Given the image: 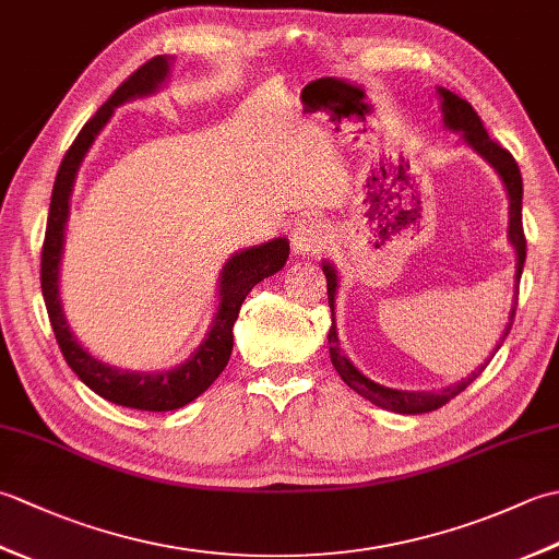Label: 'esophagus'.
Listing matches in <instances>:
<instances>
[{"mask_svg":"<svg viewBox=\"0 0 559 559\" xmlns=\"http://www.w3.org/2000/svg\"><path fill=\"white\" fill-rule=\"evenodd\" d=\"M329 228L322 221L307 218L293 228V249L295 254H319L329 245Z\"/></svg>","mask_w":559,"mask_h":559,"instance_id":"34e87169","label":"esophagus"}]
</instances>
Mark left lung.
<instances>
[{
    "mask_svg": "<svg viewBox=\"0 0 559 559\" xmlns=\"http://www.w3.org/2000/svg\"><path fill=\"white\" fill-rule=\"evenodd\" d=\"M437 96H439V100H442L444 127L451 129V132H461L463 139H466V144L476 153H480V156L492 165L497 175L502 177L504 187H507V194H509V242H512L514 249H516V290H514L516 295H514V300H519V281H521V271H524V261H526V235H524V225H521V199H524V182H521L519 165H516L512 153L502 148L495 139L488 136L478 112L473 110V105L468 100L459 98L456 93H451L447 88H437ZM322 269H324V276H326L329 307H331V312H334L338 276H336V269L326 264V261H324ZM514 312H516V302L512 307V314H509V324L502 331V338L495 346L492 355L500 350V346L509 334V329H512ZM331 317H334V314H331ZM329 353H331V362H334L336 372L341 374L343 382H346L353 391H358L362 399L372 401L374 406H382V408L394 411V413H406V415H418V413H430V411L442 408L444 403H449L451 399L459 396L461 391L466 389L471 382H476L480 372L492 360V355H490V360L480 365L478 370H473L466 379H461L459 384H451L442 391H399V389H389V386L372 382V379H367L358 370V367H355L346 358V355L341 353L338 336H336V324H331V329H329Z\"/></svg>",
    "mask_w": 559,
    "mask_h": 559,
    "instance_id": "left-lung-1",
    "label": "left lung"
}]
</instances>
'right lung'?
<instances>
[{"label":"right lung","instance_id":"right-lung-1","mask_svg":"<svg viewBox=\"0 0 559 559\" xmlns=\"http://www.w3.org/2000/svg\"><path fill=\"white\" fill-rule=\"evenodd\" d=\"M170 71V57L158 55L148 59L144 67H139L132 76L122 81L112 96L103 103V108L83 124L74 144L69 146L67 156L59 165L52 199H50V213H47V228H45V242H43V257H40V286L43 298L47 307V317L55 331V338L59 343L67 365L76 372V377L86 384L91 391H96L105 401H112L117 406L139 408V411H175L187 406L189 401L204 394V391L216 382L218 374L225 370L233 353V326L235 319L240 314V307L259 281H264L273 273L281 271L286 264L290 245L286 237H276L266 245L249 247L245 252L233 254L221 271L218 281V312L209 329L206 338L201 346L187 358L182 365L173 367L165 372H129L120 367L108 365L91 355L86 348L71 334L67 326V319L62 312V300H59V259H62L64 247V228L69 218V197L74 189V180L79 173V165L86 156L88 148L100 129L108 124L115 108L122 103L144 98L156 93L163 81L168 79Z\"/></svg>","mask_w":559,"mask_h":559}]
</instances>
